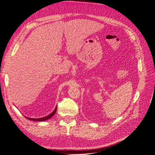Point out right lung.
<instances>
[{
    "label": "right lung",
    "mask_w": 155,
    "mask_h": 155,
    "mask_svg": "<svg viewBox=\"0 0 155 155\" xmlns=\"http://www.w3.org/2000/svg\"><path fill=\"white\" fill-rule=\"evenodd\" d=\"M56 110H57V107H55V109H54V110L52 112H51V114H50L48 115V116L43 117V118H28V117H26V118H28V119L30 120H32V121H45V120H48L49 118H51V117H52V116L54 115V114L56 112Z\"/></svg>",
    "instance_id": "add662e5"
}]
</instances>
